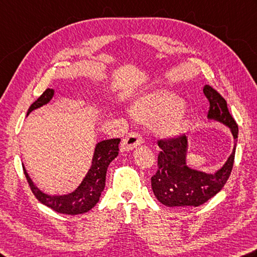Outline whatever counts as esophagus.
Listing matches in <instances>:
<instances>
[{
  "label": "esophagus",
  "mask_w": 257,
  "mask_h": 257,
  "mask_svg": "<svg viewBox=\"0 0 257 257\" xmlns=\"http://www.w3.org/2000/svg\"><path fill=\"white\" fill-rule=\"evenodd\" d=\"M143 143L144 137L141 134L137 132L130 133L124 137L122 145H121V149H122V151H132V149L139 146V145H142Z\"/></svg>",
  "instance_id": "1"
}]
</instances>
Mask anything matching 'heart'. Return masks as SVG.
<instances>
[{"mask_svg": "<svg viewBox=\"0 0 257 257\" xmlns=\"http://www.w3.org/2000/svg\"><path fill=\"white\" fill-rule=\"evenodd\" d=\"M181 105V100L173 93L158 91L142 97L135 105V112L144 120H155L164 116L162 130L165 134L175 135L185 127V115Z\"/></svg>", "mask_w": 257, "mask_h": 257, "instance_id": "b5f03b06", "label": "heart"}]
</instances>
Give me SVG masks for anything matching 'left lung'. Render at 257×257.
<instances>
[{
  "label": "left lung",
  "instance_id": "obj_1",
  "mask_svg": "<svg viewBox=\"0 0 257 257\" xmlns=\"http://www.w3.org/2000/svg\"><path fill=\"white\" fill-rule=\"evenodd\" d=\"M209 101L208 118L225 123L230 128L235 139L231 155L214 174L189 169L185 164L188 141L185 135L162 138L157 142L161 152L157 157V172L152 176V189L156 199L167 207H199L214 197L227 180L234 165L238 125L227 108V102L220 93L210 85L203 88Z\"/></svg>",
  "mask_w": 257,
  "mask_h": 257
}]
</instances>
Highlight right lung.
I'll list each match as a JSON object with an SVG mask.
<instances>
[{
	"label": "right lung",
	"instance_id": "add662e5",
	"mask_svg": "<svg viewBox=\"0 0 257 257\" xmlns=\"http://www.w3.org/2000/svg\"><path fill=\"white\" fill-rule=\"evenodd\" d=\"M54 95L53 88H47L34 103L30 105L28 110L29 114L32 110L40 108L41 105L48 103L51 97ZM119 138L108 139V141H102L96 145L94 156L90 171L87 172L85 179L83 180L81 185L67 195H60V197H51V195L45 194L44 192L37 188L32 183L31 179L28 175L27 171L23 166V172L27 177L28 183L35 197L39 201L55 210L56 212L65 213V214H80L87 212L95 206L101 197V192L104 189L105 185V175L106 170L111 162L118 156L119 153Z\"/></svg>",
	"mask_w": 257,
	"mask_h": 257
}]
</instances>
